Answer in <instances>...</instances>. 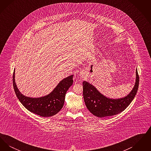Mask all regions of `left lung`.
Masks as SVG:
<instances>
[{
	"instance_id": "obj_1",
	"label": "left lung",
	"mask_w": 151,
	"mask_h": 151,
	"mask_svg": "<svg viewBox=\"0 0 151 151\" xmlns=\"http://www.w3.org/2000/svg\"><path fill=\"white\" fill-rule=\"evenodd\" d=\"M139 77L136 70V81L132 90L127 96L111 99L105 97L91 84L83 82V97L86 108L94 115L100 117H108L121 113L129 106L137 93Z\"/></svg>"
}]
</instances>
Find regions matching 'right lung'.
I'll return each instance as SVG.
<instances>
[{
    "mask_svg": "<svg viewBox=\"0 0 151 151\" xmlns=\"http://www.w3.org/2000/svg\"><path fill=\"white\" fill-rule=\"evenodd\" d=\"M73 76H69L60 81L48 95L39 98H32L24 96L18 89L15 83L14 70L13 86L14 92L22 105L30 112L43 117L51 116L57 114L63 108L66 92L73 84Z\"/></svg>",
    "mask_w": 151,
    "mask_h": 151,
    "instance_id": "add662e5",
    "label": "right lung"
}]
</instances>
